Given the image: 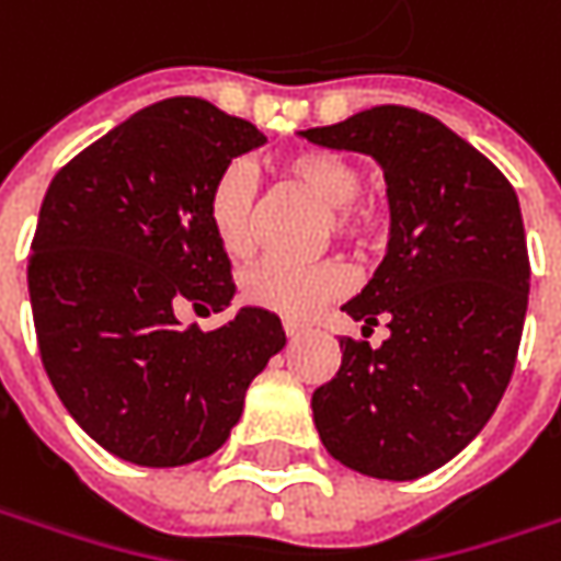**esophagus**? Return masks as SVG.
Segmentation results:
<instances>
[{
    "instance_id": "34e87169",
    "label": "esophagus",
    "mask_w": 561,
    "mask_h": 561,
    "mask_svg": "<svg viewBox=\"0 0 561 561\" xmlns=\"http://www.w3.org/2000/svg\"><path fill=\"white\" fill-rule=\"evenodd\" d=\"M284 334L296 340V336L309 334V324H302V321H293V318H284Z\"/></svg>"
}]
</instances>
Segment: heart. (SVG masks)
I'll list each match as a JSON object with an SVG mask.
<instances>
[{"mask_svg": "<svg viewBox=\"0 0 561 561\" xmlns=\"http://www.w3.org/2000/svg\"><path fill=\"white\" fill-rule=\"evenodd\" d=\"M287 174L331 205V225L343 237H368L377 227L371 205L358 203L362 171L336 152L306 149L287 159ZM208 225L230 259H247L259 247V184L247 162H230L208 190ZM353 277L340 262L299 265L268 259L243 277V296L252 306L287 318H306L328 299L350 290Z\"/></svg>", "mask_w": 561, "mask_h": 561, "instance_id": "b5f03b06", "label": "heart"}]
</instances>
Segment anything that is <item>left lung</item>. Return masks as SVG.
Returning a JSON list of instances; mask_svg holds the SVG:
<instances>
[{
    "instance_id": "left-lung-1",
    "label": "left lung",
    "mask_w": 561,
    "mask_h": 561,
    "mask_svg": "<svg viewBox=\"0 0 561 561\" xmlns=\"http://www.w3.org/2000/svg\"><path fill=\"white\" fill-rule=\"evenodd\" d=\"M302 137L371 156L390 199L387 255L343 306L362 331L383 318L390 336L377 350L340 340V371L312 393L314 427L358 474L415 481L459 456L506 393L530 290L518 196L471 142L405 105Z\"/></svg>"
}]
</instances>
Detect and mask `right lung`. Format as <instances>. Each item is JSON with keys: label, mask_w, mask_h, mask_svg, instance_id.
<instances>
[{"label": "right lung", "mask_w": 561, "mask_h": 561, "mask_svg": "<svg viewBox=\"0 0 561 561\" xmlns=\"http://www.w3.org/2000/svg\"><path fill=\"white\" fill-rule=\"evenodd\" d=\"M262 142L255 124L174 96L87 146L46 190L27 265L43 368L71 419L124 462L211 456L287 343L259 306L215 331L178 321L181 306L225 312L237 293L205 205Z\"/></svg>", "instance_id": "right-lung-1"}]
</instances>
